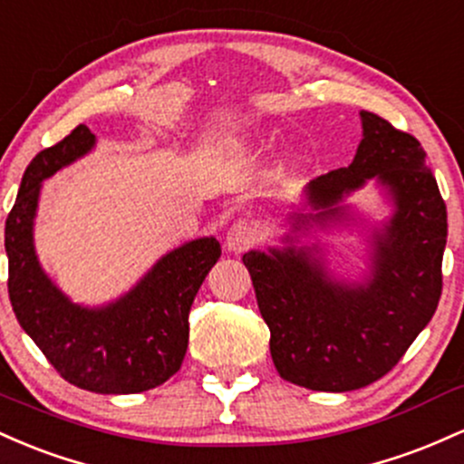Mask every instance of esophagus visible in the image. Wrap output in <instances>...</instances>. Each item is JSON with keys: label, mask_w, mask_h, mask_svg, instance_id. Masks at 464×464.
<instances>
[{"label": "esophagus", "mask_w": 464, "mask_h": 464, "mask_svg": "<svg viewBox=\"0 0 464 464\" xmlns=\"http://www.w3.org/2000/svg\"><path fill=\"white\" fill-rule=\"evenodd\" d=\"M254 241H256V230H254L252 223L237 221L230 230H227L226 249L230 254H243L246 249L254 246Z\"/></svg>", "instance_id": "34e87169"}]
</instances>
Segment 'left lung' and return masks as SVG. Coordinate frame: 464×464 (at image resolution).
I'll use <instances>...</instances> for the list:
<instances>
[{
    "instance_id": "8db88e82",
    "label": "left lung",
    "mask_w": 464,
    "mask_h": 464,
    "mask_svg": "<svg viewBox=\"0 0 464 464\" xmlns=\"http://www.w3.org/2000/svg\"><path fill=\"white\" fill-rule=\"evenodd\" d=\"M362 142L346 169L309 181L280 246L243 254L280 377L346 392L392 371L440 300L447 208L414 135L359 111ZM374 183L391 217L369 235V265L351 281L328 267L317 231L353 218L345 197ZM311 236L314 244H300Z\"/></svg>"
}]
</instances>
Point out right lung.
<instances>
[{"label": "right lung", "instance_id": "1", "mask_svg": "<svg viewBox=\"0 0 464 464\" xmlns=\"http://www.w3.org/2000/svg\"><path fill=\"white\" fill-rule=\"evenodd\" d=\"M96 135L78 124L28 164L6 218L8 295L17 322L65 382L98 394H135L162 386L188 348V314L201 283L221 256L215 237L166 252L131 289L87 306L56 287L34 249L44 181L85 158Z\"/></svg>", "mask_w": 464, "mask_h": 464}]
</instances>
